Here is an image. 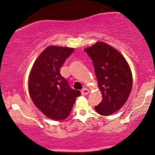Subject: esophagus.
Masks as SVG:
<instances>
[{"mask_svg": "<svg viewBox=\"0 0 155 155\" xmlns=\"http://www.w3.org/2000/svg\"><path fill=\"white\" fill-rule=\"evenodd\" d=\"M81 92H82V95L85 96V95H87V94H89V90L87 88H83Z\"/></svg>", "mask_w": 155, "mask_h": 155, "instance_id": "34e87169", "label": "esophagus"}]
</instances>
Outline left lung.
Returning <instances> with one entry per match:
<instances>
[{"label": "left lung", "instance_id": "obj_1", "mask_svg": "<svg viewBox=\"0 0 155 155\" xmlns=\"http://www.w3.org/2000/svg\"><path fill=\"white\" fill-rule=\"evenodd\" d=\"M94 67L102 100L96 110L108 116L120 110L128 99L132 87V74L123 55L104 42H97L84 49Z\"/></svg>", "mask_w": 155, "mask_h": 155}]
</instances>
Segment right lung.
<instances>
[{
	"mask_svg": "<svg viewBox=\"0 0 155 155\" xmlns=\"http://www.w3.org/2000/svg\"><path fill=\"white\" fill-rule=\"evenodd\" d=\"M73 48L49 46L35 60L30 76L29 92L32 102L45 116L62 120L71 114L79 91L73 90L60 69Z\"/></svg>",
	"mask_w": 155,
	"mask_h": 155,
	"instance_id": "obj_1",
	"label": "right lung"
}]
</instances>
